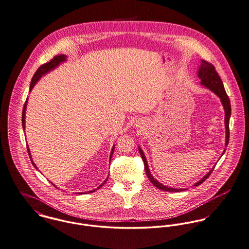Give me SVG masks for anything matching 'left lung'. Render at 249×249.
<instances>
[{"mask_svg": "<svg viewBox=\"0 0 249 249\" xmlns=\"http://www.w3.org/2000/svg\"><path fill=\"white\" fill-rule=\"evenodd\" d=\"M198 77L201 79V84L204 85L205 87L209 88L211 91H212L214 94H216L217 96L220 97L221 101H222V104L224 106V109H225V125H226V146H228L229 144V141H230V115H231V106H230V100L229 98V96L226 93V90H225V87H224V84H223V81L221 79V77H219L218 73L216 72L215 70V67L206 60L202 59L201 60V66L198 70ZM139 150V153L140 155L142 157V160L144 162V166H145V171H146V174L148 176V178L150 179V181L152 182L154 187H156L157 189L159 190H162V191H166V192H182L184 191L183 189H173V188H169V187H166L164 185H162L161 183H159L156 179L153 178L152 173L150 172V169L148 167V163H147V159L143 153V151L140 149V147L138 148ZM226 150L224 151L223 154L225 153ZM215 167H213L211 169V171L210 172H208L200 181H198L194 186L197 187L199 185H201L205 180L208 179V177L211 174V172H213Z\"/></svg>", "mask_w": 249, "mask_h": 249, "instance_id": "8db88e82", "label": "left lung"}]
</instances>
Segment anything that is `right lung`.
Here are the masks:
<instances>
[{"label":"right lung","instance_id":"right-lung-1","mask_svg":"<svg viewBox=\"0 0 249 249\" xmlns=\"http://www.w3.org/2000/svg\"><path fill=\"white\" fill-rule=\"evenodd\" d=\"M66 56L65 55H57V56H55V57H53L49 62H46V63H44V64H42L41 66H39L38 68V70L36 71V73L34 74V76H33V78H32V80H31V84H30V91L33 89V87L35 86V84L38 82V79L41 77V76H43L44 74H46V73H48L49 71H51V70H53L54 68H56L57 65H59V63H61V62H63V61H65L66 60ZM26 105H27V98H26V101H25V103H24V106H23V109H22V115H21V123H22V128H23V130H24V128H25V110H26ZM114 149H115V146L113 147V149H112V153H111V155H110V158L112 157V155H113V153H114ZM27 152H28V154H29V157H30V159H31V162H32V164H33V166L36 168V169H38L37 168V166L35 165V163L33 162V160H32V157H31V153H30V150H29V147L27 146ZM108 179V178H107ZM107 179L104 181V183H102L97 189H99V188H101L104 184H105V182L107 181ZM54 187H56L53 183H51ZM57 188V187H56ZM95 192V191H92V192ZM83 193V192H82ZM81 193V194H82ZM78 194H80V192L78 193Z\"/></svg>","mask_w":249,"mask_h":249}]
</instances>
